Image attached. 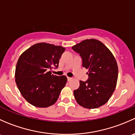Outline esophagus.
<instances>
[{
  "instance_id": "1",
  "label": "esophagus",
  "mask_w": 135,
  "mask_h": 135,
  "mask_svg": "<svg viewBox=\"0 0 135 135\" xmlns=\"http://www.w3.org/2000/svg\"><path fill=\"white\" fill-rule=\"evenodd\" d=\"M72 79H73V78H70V77H67V80H68V81H70V80H72Z\"/></svg>"
}]
</instances>
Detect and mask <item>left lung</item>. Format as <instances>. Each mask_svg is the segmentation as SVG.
Listing matches in <instances>:
<instances>
[{
  "label": "left lung",
  "instance_id": "left-lung-1",
  "mask_svg": "<svg viewBox=\"0 0 135 135\" xmlns=\"http://www.w3.org/2000/svg\"><path fill=\"white\" fill-rule=\"evenodd\" d=\"M80 54L82 66L88 69V79L80 81L74 91L77 103L85 108H97L108 102L115 90L118 68L111 51L95 39H87L73 46Z\"/></svg>",
  "mask_w": 135,
  "mask_h": 135
}]
</instances>
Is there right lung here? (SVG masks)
<instances>
[{
	"label": "right lung",
	"instance_id": "1",
	"mask_svg": "<svg viewBox=\"0 0 135 135\" xmlns=\"http://www.w3.org/2000/svg\"><path fill=\"white\" fill-rule=\"evenodd\" d=\"M65 50L62 46L38 43L20 57L16 68V82L22 96L31 104L46 108L57 100L67 78L51 74L50 70L59 66Z\"/></svg>",
	"mask_w": 135,
	"mask_h": 135
}]
</instances>
